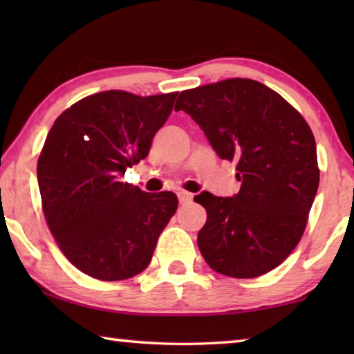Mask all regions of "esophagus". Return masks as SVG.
Segmentation results:
<instances>
[{
  "instance_id": "esophagus-1",
  "label": "esophagus",
  "mask_w": 354,
  "mask_h": 354,
  "mask_svg": "<svg viewBox=\"0 0 354 354\" xmlns=\"http://www.w3.org/2000/svg\"><path fill=\"white\" fill-rule=\"evenodd\" d=\"M192 198H194V195L189 194V192H184V190L178 192V200H179V203H181V205H185V203H190Z\"/></svg>"
}]
</instances>
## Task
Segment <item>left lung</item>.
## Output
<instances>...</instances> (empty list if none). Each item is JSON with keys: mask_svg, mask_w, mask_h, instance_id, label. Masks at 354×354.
<instances>
[{"mask_svg": "<svg viewBox=\"0 0 354 354\" xmlns=\"http://www.w3.org/2000/svg\"><path fill=\"white\" fill-rule=\"evenodd\" d=\"M175 109L198 123L218 158L236 162L242 183L231 198L195 196L207 212L196 239L207 266L231 278L273 270L298 245L319 189L306 120L272 88L243 77L184 91Z\"/></svg>", "mask_w": 354, "mask_h": 354, "instance_id": "1", "label": "left lung"}]
</instances>
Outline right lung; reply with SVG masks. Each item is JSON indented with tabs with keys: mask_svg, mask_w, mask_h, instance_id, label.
I'll list each match as a JSON object with an SVG mask.
<instances>
[{
	"mask_svg": "<svg viewBox=\"0 0 354 354\" xmlns=\"http://www.w3.org/2000/svg\"><path fill=\"white\" fill-rule=\"evenodd\" d=\"M176 97L95 93L64 111L46 136L37 162L41 207L59 248L88 277L122 281L145 270L176 212L173 192L120 181L147 158Z\"/></svg>",
	"mask_w": 354,
	"mask_h": 354,
	"instance_id": "obj_1",
	"label": "right lung"
}]
</instances>
